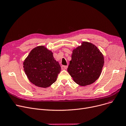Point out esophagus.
<instances>
[{
    "mask_svg": "<svg viewBox=\"0 0 126 126\" xmlns=\"http://www.w3.org/2000/svg\"><path fill=\"white\" fill-rule=\"evenodd\" d=\"M68 68V65H62V69L63 70H66Z\"/></svg>",
    "mask_w": 126,
    "mask_h": 126,
    "instance_id": "1",
    "label": "esophagus"
}]
</instances>
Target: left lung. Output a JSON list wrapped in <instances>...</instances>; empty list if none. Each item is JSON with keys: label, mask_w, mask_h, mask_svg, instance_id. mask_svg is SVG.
Instances as JSON below:
<instances>
[{"label": "left lung", "mask_w": 126, "mask_h": 126, "mask_svg": "<svg viewBox=\"0 0 126 126\" xmlns=\"http://www.w3.org/2000/svg\"><path fill=\"white\" fill-rule=\"evenodd\" d=\"M104 63L100 50L94 44L83 42L73 51L67 71L77 84L86 86L99 78Z\"/></svg>", "instance_id": "obj_1"}]
</instances>
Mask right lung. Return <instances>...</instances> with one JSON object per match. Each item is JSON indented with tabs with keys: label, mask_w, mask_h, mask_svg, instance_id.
Wrapping results in <instances>:
<instances>
[{
	"label": "right lung",
	"mask_w": 126,
	"mask_h": 126,
	"mask_svg": "<svg viewBox=\"0 0 126 126\" xmlns=\"http://www.w3.org/2000/svg\"><path fill=\"white\" fill-rule=\"evenodd\" d=\"M29 80L35 85L46 88L54 83L61 71L53 53L43 46L33 49L23 63Z\"/></svg>",
	"instance_id": "add662e5"
}]
</instances>
